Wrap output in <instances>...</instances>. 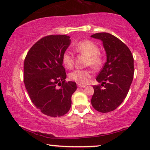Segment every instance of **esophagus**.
<instances>
[{
    "label": "esophagus",
    "instance_id": "34e87169",
    "mask_svg": "<svg viewBox=\"0 0 150 150\" xmlns=\"http://www.w3.org/2000/svg\"><path fill=\"white\" fill-rule=\"evenodd\" d=\"M78 86L79 87H81V88H83V87H85L86 85H81V84H78Z\"/></svg>",
    "mask_w": 150,
    "mask_h": 150
}]
</instances>
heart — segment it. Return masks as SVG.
<instances>
[{
    "mask_svg": "<svg viewBox=\"0 0 150 150\" xmlns=\"http://www.w3.org/2000/svg\"><path fill=\"white\" fill-rule=\"evenodd\" d=\"M76 52L87 56L86 64L94 67H100L102 64V58L99 54L98 47L91 40H82L77 42L74 47ZM62 63L67 69H71L74 64V58L70 52L66 51L62 56ZM92 71L89 69H76L69 74V77L71 81L79 84H86L92 76Z\"/></svg>",
    "mask_w": 150,
    "mask_h": 150,
    "instance_id": "1",
    "label": "heart"
}]
</instances>
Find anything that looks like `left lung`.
Segmentation results:
<instances>
[{
  "label": "left lung",
  "mask_w": 150,
  "mask_h": 150,
  "mask_svg": "<svg viewBox=\"0 0 150 150\" xmlns=\"http://www.w3.org/2000/svg\"><path fill=\"white\" fill-rule=\"evenodd\" d=\"M91 37L103 41L107 61L94 85L91 103L95 110L102 113L116 110L127 96L134 77V58L128 47L113 35L96 33ZM103 86V88H102Z\"/></svg>",
  "instance_id": "obj_1"
}]
</instances>
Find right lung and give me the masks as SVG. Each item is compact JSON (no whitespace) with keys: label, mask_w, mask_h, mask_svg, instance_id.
<instances>
[{"label":"right lung","mask_w":150,"mask_h":150,"mask_svg":"<svg viewBox=\"0 0 150 150\" xmlns=\"http://www.w3.org/2000/svg\"><path fill=\"white\" fill-rule=\"evenodd\" d=\"M66 35H50L38 40L24 61V83L33 104L47 116L65 115L71 105L76 83L66 82L62 56L70 45ZM61 86L57 89L56 86Z\"/></svg>","instance_id":"right-lung-1"}]
</instances>
